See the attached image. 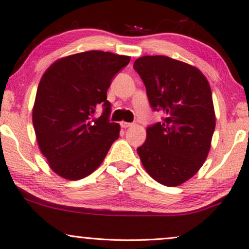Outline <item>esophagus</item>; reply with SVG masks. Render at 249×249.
Listing matches in <instances>:
<instances>
[{
    "mask_svg": "<svg viewBox=\"0 0 249 249\" xmlns=\"http://www.w3.org/2000/svg\"><path fill=\"white\" fill-rule=\"evenodd\" d=\"M120 125L122 128H129V127H132L133 125V124H131V122H125V121H122L121 124H120Z\"/></svg>",
    "mask_w": 249,
    "mask_h": 249,
    "instance_id": "34e87169",
    "label": "esophagus"
}]
</instances>
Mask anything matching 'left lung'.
Wrapping results in <instances>:
<instances>
[{"label":"left lung","mask_w":249,"mask_h":249,"mask_svg":"<svg viewBox=\"0 0 249 249\" xmlns=\"http://www.w3.org/2000/svg\"><path fill=\"white\" fill-rule=\"evenodd\" d=\"M133 68L153 111L163 113L146 128L138 154L154 180L178 186L201 169L210 151L215 113L209 81L197 68L168 56L140 57Z\"/></svg>","instance_id":"left-lung-1"}]
</instances>
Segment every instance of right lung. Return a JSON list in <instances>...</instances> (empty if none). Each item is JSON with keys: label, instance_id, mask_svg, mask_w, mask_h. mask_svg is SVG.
Returning a JSON list of instances; mask_svg holds the SVG:
<instances>
[{"label": "right lung", "instance_id": "add662e5", "mask_svg": "<svg viewBox=\"0 0 249 249\" xmlns=\"http://www.w3.org/2000/svg\"><path fill=\"white\" fill-rule=\"evenodd\" d=\"M129 56L90 51L57 60L39 81L33 108L36 139L50 166L67 180H80L104 161L119 138L110 122L107 90ZM103 113L94 118L98 105Z\"/></svg>", "mask_w": 249, "mask_h": 249}]
</instances>
